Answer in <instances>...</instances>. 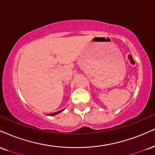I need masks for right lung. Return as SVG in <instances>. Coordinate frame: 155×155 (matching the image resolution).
<instances>
[{"label":"right lung","instance_id":"right-lung-1","mask_svg":"<svg viewBox=\"0 0 155 155\" xmlns=\"http://www.w3.org/2000/svg\"><path fill=\"white\" fill-rule=\"evenodd\" d=\"M63 110H64V109L61 110H59V111H58V112H55V113H52V114H50V115H57V114H58V113H61V112H62Z\"/></svg>","mask_w":155,"mask_h":155}]
</instances>
